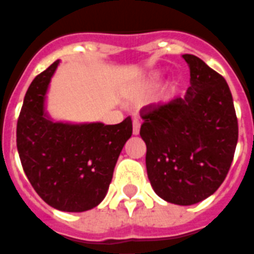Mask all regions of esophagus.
Wrapping results in <instances>:
<instances>
[{
  "label": "esophagus",
  "instance_id": "esophagus-1",
  "mask_svg": "<svg viewBox=\"0 0 254 254\" xmlns=\"http://www.w3.org/2000/svg\"><path fill=\"white\" fill-rule=\"evenodd\" d=\"M140 127H141V122L138 119H133V122H132V132H133V135L140 133Z\"/></svg>",
  "mask_w": 254,
  "mask_h": 254
}]
</instances>
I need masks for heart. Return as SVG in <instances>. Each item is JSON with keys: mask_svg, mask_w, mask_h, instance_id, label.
I'll list each match as a JSON object with an SVG mask.
<instances>
[{"mask_svg": "<svg viewBox=\"0 0 254 254\" xmlns=\"http://www.w3.org/2000/svg\"><path fill=\"white\" fill-rule=\"evenodd\" d=\"M160 77H162V74H160L159 71H153V73H150V74L146 75L145 78L140 79L137 83H135L131 87V90L128 92L129 96L132 99H141V97L150 95L158 87Z\"/></svg>", "mask_w": 254, "mask_h": 254, "instance_id": "b5f03b06", "label": "heart"}]
</instances>
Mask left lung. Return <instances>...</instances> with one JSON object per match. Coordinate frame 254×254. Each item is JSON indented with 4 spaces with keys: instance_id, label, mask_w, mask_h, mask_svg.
Returning a JSON list of instances; mask_svg holds the SVG:
<instances>
[{
    "instance_id": "left-lung-1",
    "label": "left lung",
    "mask_w": 254,
    "mask_h": 254,
    "mask_svg": "<svg viewBox=\"0 0 254 254\" xmlns=\"http://www.w3.org/2000/svg\"><path fill=\"white\" fill-rule=\"evenodd\" d=\"M183 58L190 68L186 95L142 108L140 136L154 191L168 203L191 205L224 183L238 142V119L225 78L196 56Z\"/></svg>"
}]
</instances>
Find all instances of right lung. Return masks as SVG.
Returning a JSON list of instances; mask_svg holds the SVG:
<instances>
[{
    "label": "right lung",
    "instance_id": "obj_1",
    "mask_svg": "<svg viewBox=\"0 0 254 254\" xmlns=\"http://www.w3.org/2000/svg\"><path fill=\"white\" fill-rule=\"evenodd\" d=\"M58 65L59 60L30 83L16 126V146L29 183L47 204L84 212L105 198L119 154L132 135V121L54 122L45 112V99Z\"/></svg>",
    "mask_w": 254,
    "mask_h": 254
}]
</instances>
